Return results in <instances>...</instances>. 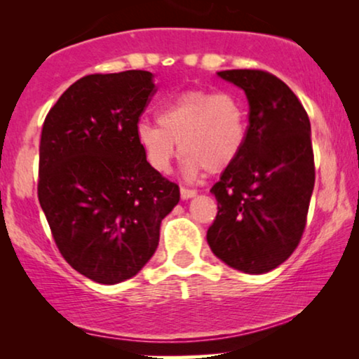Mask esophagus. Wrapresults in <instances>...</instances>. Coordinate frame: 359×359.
<instances>
[{"mask_svg":"<svg viewBox=\"0 0 359 359\" xmlns=\"http://www.w3.org/2000/svg\"><path fill=\"white\" fill-rule=\"evenodd\" d=\"M196 196V191L194 189H189V188H181V198L183 199H191Z\"/></svg>","mask_w":359,"mask_h":359,"instance_id":"1","label":"esophagus"}]
</instances>
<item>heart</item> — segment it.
Instances as JSON below:
<instances>
[{
    "label": "heart",
    "instance_id": "b5f03b06",
    "mask_svg": "<svg viewBox=\"0 0 359 359\" xmlns=\"http://www.w3.org/2000/svg\"><path fill=\"white\" fill-rule=\"evenodd\" d=\"M245 109L230 93L188 90L160 106L156 121H140L135 139L149 165L168 173L178 149L184 175L198 178L205 170L220 173L242 154L247 139Z\"/></svg>",
    "mask_w": 359,
    "mask_h": 359
}]
</instances>
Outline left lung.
I'll return each mask as SVG.
<instances>
[{"instance_id": "1", "label": "left lung", "mask_w": 359, "mask_h": 359, "mask_svg": "<svg viewBox=\"0 0 359 359\" xmlns=\"http://www.w3.org/2000/svg\"><path fill=\"white\" fill-rule=\"evenodd\" d=\"M217 75L242 88L250 112L242 154L210 189L219 210L208 243L229 266L263 274L291 257L306 229L316 183L311 121L291 88L271 73Z\"/></svg>"}]
</instances>
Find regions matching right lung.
I'll use <instances>...</instances> for the list:
<instances>
[{"label":"right lung","mask_w":359,"mask_h":359,"mask_svg":"<svg viewBox=\"0 0 359 359\" xmlns=\"http://www.w3.org/2000/svg\"><path fill=\"white\" fill-rule=\"evenodd\" d=\"M155 91L150 72L88 75L43 121L39 203L65 262L96 283L135 276L180 201L178 184L151 168L135 139Z\"/></svg>","instance_id":"add662e5"}]
</instances>
